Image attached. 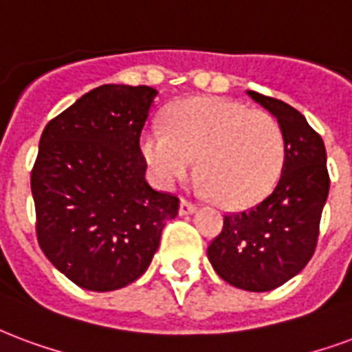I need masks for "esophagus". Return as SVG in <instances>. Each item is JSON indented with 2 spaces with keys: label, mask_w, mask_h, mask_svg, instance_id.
<instances>
[{
  "label": "esophagus",
  "mask_w": 352,
  "mask_h": 352,
  "mask_svg": "<svg viewBox=\"0 0 352 352\" xmlns=\"http://www.w3.org/2000/svg\"><path fill=\"white\" fill-rule=\"evenodd\" d=\"M196 210H197L196 205H194V203L186 201V199H183V201H181V205H179V214H181V216L194 214Z\"/></svg>",
  "instance_id": "esophagus-1"
}]
</instances>
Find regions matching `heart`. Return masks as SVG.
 <instances>
[{
    "instance_id": "obj_1",
    "label": "heart",
    "mask_w": 352,
    "mask_h": 352,
    "mask_svg": "<svg viewBox=\"0 0 352 352\" xmlns=\"http://www.w3.org/2000/svg\"><path fill=\"white\" fill-rule=\"evenodd\" d=\"M142 155L162 188L186 179L197 158L203 194L226 207H246L274 186L285 145L269 113L228 98H192L171 111L168 130L143 132Z\"/></svg>"
}]
</instances>
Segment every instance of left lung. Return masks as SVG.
I'll list each match as a JSON object with an SVG mask.
<instances>
[{"label": "left lung", "instance_id": "8db88e82", "mask_svg": "<svg viewBox=\"0 0 352 352\" xmlns=\"http://www.w3.org/2000/svg\"><path fill=\"white\" fill-rule=\"evenodd\" d=\"M246 93L282 129V175L256 207L223 218L207 256L216 274L233 287L263 293L298 274L314 256L330 179L324 143L306 117L278 98Z\"/></svg>", "mask_w": 352, "mask_h": 352}]
</instances>
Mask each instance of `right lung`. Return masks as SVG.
Returning <instances> with one entry per match:
<instances>
[{"instance_id":"add662e5","label":"right lung","mask_w":352,"mask_h":352,"mask_svg":"<svg viewBox=\"0 0 352 352\" xmlns=\"http://www.w3.org/2000/svg\"><path fill=\"white\" fill-rule=\"evenodd\" d=\"M158 91L106 83L43 130L31 171L44 256L87 291H116L149 269L179 199L145 181L143 124Z\"/></svg>"}]
</instances>
